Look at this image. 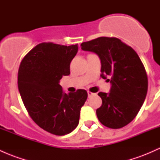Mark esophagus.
<instances>
[{"label":"esophagus","instance_id":"obj_1","mask_svg":"<svg viewBox=\"0 0 160 160\" xmlns=\"http://www.w3.org/2000/svg\"><path fill=\"white\" fill-rule=\"evenodd\" d=\"M87 93H88V97H91L92 95H95V93L91 92H89V91H88Z\"/></svg>","mask_w":160,"mask_h":160}]
</instances>
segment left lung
Listing matches in <instances>:
<instances>
[{
  "instance_id": "8db88e82",
  "label": "left lung",
  "mask_w": 160,
  "mask_h": 160,
  "mask_svg": "<svg viewBox=\"0 0 160 160\" xmlns=\"http://www.w3.org/2000/svg\"><path fill=\"white\" fill-rule=\"evenodd\" d=\"M84 51L98 55L101 77L111 82L110 92H99L102 104L98 120L111 128H120L134 120L148 92V76L138 55L118 38L101 37L81 43Z\"/></svg>"
}]
</instances>
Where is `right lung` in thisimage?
Returning a JSON list of instances; mask_svg holds the SVG:
<instances>
[{"instance_id":"right-lung-1","label":"right lung","mask_w":160,"mask_h":160,"mask_svg":"<svg viewBox=\"0 0 160 160\" xmlns=\"http://www.w3.org/2000/svg\"><path fill=\"white\" fill-rule=\"evenodd\" d=\"M78 44L37 45L20 64L18 87L24 105L40 128L56 135L71 133L78 126L88 94L84 89L64 92L59 81L70 74Z\"/></svg>"}]
</instances>
